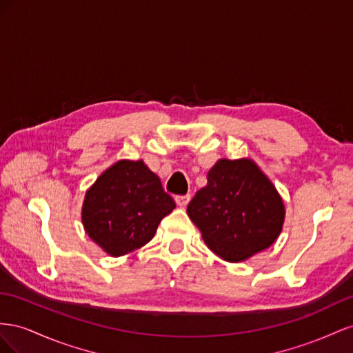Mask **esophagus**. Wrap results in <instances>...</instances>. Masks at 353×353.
<instances>
[{
	"instance_id": "esophagus-1",
	"label": "esophagus",
	"mask_w": 353,
	"mask_h": 353,
	"mask_svg": "<svg viewBox=\"0 0 353 353\" xmlns=\"http://www.w3.org/2000/svg\"><path fill=\"white\" fill-rule=\"evenodd\" d=\"M189 199H190V195H177V196L174 198L176 204H177L179 207H186L188 203H189Z\"/></svg>"
}]
</instances>
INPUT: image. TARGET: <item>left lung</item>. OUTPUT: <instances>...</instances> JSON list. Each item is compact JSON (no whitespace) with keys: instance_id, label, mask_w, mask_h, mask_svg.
Segmentation results:
<instances>
[{"instance_id":"obj_1","label":"left lung","mask_w":353,"mask_h":353,"mask_svg":"<svg viewBox=\"0 0 353 353\" xmlns=\"http://www.w3.org/2000/svg\"><path fill=\"white\" fill-rule=\"evenodd\" d=\"M188 216L214 254L238 263L275 243L285 205L253 159L221 158L189 203Z\"/></svg>"}]
</instances>
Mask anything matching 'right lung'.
Masks as SVG:
<instances>
[{"label":"right lung","mask_w":353,"mask_h":353,"mask_svg":"<svg viewBox=\"0 0 353 353\" xmlns=\"http://www.w3.org/2000/svg\"><path fill=\"white\" fill-rule=\"evenodd\" d=\"M176 208L142 159H119L87 189L81 220L87 235L112 257L143 247Z\"/></svg>","instance_id":"obj_1"}]
</instances>
